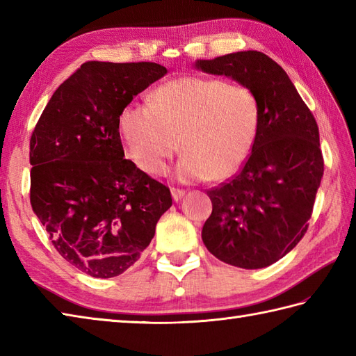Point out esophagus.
<instances>
[{
    "label": "esophagus",
    "mask_w": 356,
    "mask_h": 356,
    "mask_svg": "<svg viewBox=\"0 0 356 356\" xmlns=\"http://www.w3.org/2000/svg\"><path fill=\"white\" fill-rule=\"evenodd\" d=\"M171 195H172V199L174 200H180L185 195V190H182V188H171Z\"/></svg>",
    "instance_id": "34e87169"
}]
</instances>
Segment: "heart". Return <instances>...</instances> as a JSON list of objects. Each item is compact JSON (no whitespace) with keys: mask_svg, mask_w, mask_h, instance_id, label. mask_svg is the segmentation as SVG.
<instances>
[{"mask_svg":"<svg viewBox=\"0 0 356 356\" xmlns=\"http://www.w3.org/2000/svg\"><path fill=\"white\" fill-rule=\"evenodd\" d=\"M261 120V102L248 86L184 76L159 86L148 105H127L119 133L127 157L149 176L165 171L180 140L179 179L225 182L251 157Z\"/></svg>","mask_w":356,"mask_h":356,"instance_id":"b5f03b06","label":"heart"}]
</instances>
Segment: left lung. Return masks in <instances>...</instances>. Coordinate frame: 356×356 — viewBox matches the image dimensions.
Returning <instances> with one entry per match:
<instances>
[{
	"label": "left lung",
	"mask_w": 356,
	"mask_h": 356,
	"mask_svg": "<svg viewBox=\"0 0 356 356\" xmlns=\"http://www.w3.org/2000/svg\"><path fill=\"white\" fill-rule=\"evenodd\" d=\"M195 67L252 88L263 108L251 157L236 176L207 191L213 213L203 225V243L232 266L266 268L307 231L324 172L318 125L286 72L261 51L200 59Z\"/></svg>",
	"instance_id": "8db88e82"
}]
</instances>
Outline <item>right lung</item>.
<instances>
[{
    "mask_svg": "<svg viewBox=\"0 0 356 356\" xmlns=\"http://www.w3.org/2000/svg\"><path fill=\"white\" fill-rule=\"evenodd\" d=\"M156 63L88 61L64 81L30 138V203L64 259L111 278L140 259L170 188L124 159L119 115L161 79Z\"/></svg>",
    "mask_w": 356,
    "mask_h": 356,
    "instance_id": "1",
    "label": "right lung"
}]
</instances>
